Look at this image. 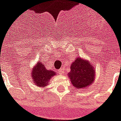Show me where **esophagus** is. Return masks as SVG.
Listing matches in <instances>:
<instances>
[{
    "label": "esophagus",
    "mask_w": 121,
    "mask_h": 121,
    "mask_svg": "<svg viewBox=\"0 0 121 121\" xmlns=\"http://www.w3.org/2000/svg\"><path fill=\"white\" fill-rule=\"evenodd\" d=\"M59 74H62V73H63V69H60V70H59Z\"/></svg>",
    "instance_id": "34e87169"
}]
</instances>
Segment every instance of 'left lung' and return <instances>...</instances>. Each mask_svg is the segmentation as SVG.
<instances>
[{"instance_id": "8db88e82", "label": "left lung", "mask_w": 121, "mask_h": 121, "mask_svg": "<svg viewBox=\"0 0 121 121\" xmlns=\"http://www.w3.org/2000/svg\"><path fill=\"white\" fill-rule=\"evenodd\" d=\"M95 67L86 59L77 57L70 65V71L68 77L74 88L86 89L95 81Z\"/></svg>"}]
</instances>
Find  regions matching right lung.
<instances>
[{"label": "right lung", "instance_id": "1", "mask_svg": "<svg viewBox=\"0 0 121 121\" xmlns=\"http://www.w3.org/2000/svg\"><path fill=\"white\" fill-rule=\"evenodd\" d=\"M30 73L32 82L35 85L42 88L47 86L51 78L56 75L55 71L47 70L42 62H38L35 66H33Z\"/></svg>", "mask_w": 121, "mask_h": 121}]
</instances>
